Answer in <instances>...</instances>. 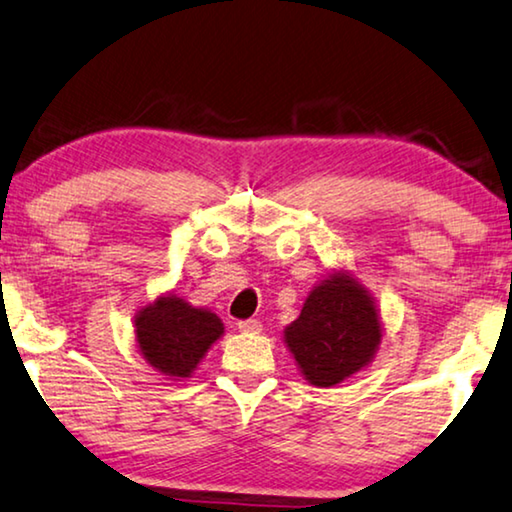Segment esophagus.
I'll return each instance as SVG.
<instances>
[{"label": "esophagus", "instance_id": "obj_1", "mask_svg": "<svg viewBox=\"0 0 512 512\" xmlns=\"http://www.w3.org/2000/svg\"><path fill=\"white\" fill-rule=\"evenodd\" d=\"M238 328L240 332H261L263 325L261 321H256V318H249V321H240Z\"/></svg>", "mask_w": 512, "mask_h": 512}]
</instances>
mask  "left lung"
Listing matches in <instances>:
<instances>
[{
  "instance_id": "left-lung-1",
  "label": "left lung",
  "mask_w": 512,
  "mask_h": 512,
  "mask_svg": "<svg viewBox=\"0 0 512 512\" xmlns=\"http://www.w3.org/2000/svg\"><path fill=\"white\" fill-rule=\"evenodd\" d=\"M383 337L381 314L365 286L346 270H332L311 288L284 342L300 374L316 388H332L374 360Z\"/></svg>"
}]
</instances>
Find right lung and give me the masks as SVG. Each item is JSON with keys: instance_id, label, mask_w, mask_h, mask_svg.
I'll return each instance as SVG.
<instances>
[{"instance_id": "obj_1", "label": "right lung", "mask_w": 512, "mask_h": 512, "mask_svg": "<svg viewBox=\"0 0 512 512\" xmlns=\"http://www.w3.org/2000/svg\"><path fill=\"white\" fill-rule=\"evenodd\" d=\"M136 344L147 365L184 381L196 372L210 346L224 335V323L210 309L194 307L175 293H164L136 314Z\"/></svg>"}]
</instances>
